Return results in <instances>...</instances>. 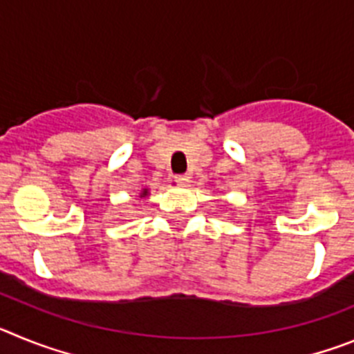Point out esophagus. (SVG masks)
<instances>
[{"label": "esophagus", "instance_id": "1", "mask_svg": "<svg viewBox=\"0 0 354 354\" xmlns=\"http://www.w3.org/2000/svg\"><path fill=\"white\" fill-rule=\"evenodd\" d=\"M175 184H179V186H186L187 183H189V177H187V175H175L174 179Z\"/></svg>", "mask_w": 354, "mask_h": 354}]
</instances>
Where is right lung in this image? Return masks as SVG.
Listing matches in <instances>:
<instances>
[{
    "label": "right lung",
    "mask_w": 354,
    "mask_h": 354,
    "mask_svg": "<svg viewBox=\"0 0 354 354\" xmlns=\"http://www.w3.org/2000/svg\"><path fill=\"white\" fill-rule=\"evenodd\" d=\"M149 195H150V193H149V189H147V187H143L142 192H140V198H147Z\"/></svg>",
    "instance_id": "1"
}]
</instances>
